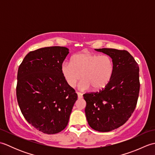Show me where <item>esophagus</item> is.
<instances>
[{"label": "esophagus", "instance_id": "esophagus-1", "mask_svg": "<svg viewBox=\"0 0 155 155\" xmlns=\"http://www.w3.org/2000/svg\"><path fill=\"white\" fill-rule=\"evenodd\" d=\"M77 96H78V99H81V98H83V94L81 93H78V92H77Z\"/></svg>", "mask_w": 155, "mask_h": 155}]
</instances>
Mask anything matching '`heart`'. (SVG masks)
Returning <instances> with one entry per match:
<instances>
[{"label":"heart","mask_w":155,"mask_h":155,"mask_svg":"<svg viewBox=\"0 0 155 155\" xmlns=\"http://www.w3.org/2000/svg\"><path fill=\"white\" fill-rule=\"evenodd\" d=\"M61 73L67 83L74 87L81 77L78 85L81 91L100 90L109 83L114 72L113 59L108 55L83 52L72 56L71 62H62Z\"/></svg>","instance_id":"1"}]
</instances>
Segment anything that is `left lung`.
I'll list each match as a JSON object with an SVG mask.
<instances>
[{"mask_svg":"<svg viewBox=\"0 0 155 155\" xmlns=\"http://www.w3.org/2000/svg\"><path fill=\"white\" fill-rule=\"evenodd\" d=\"M112 58L114 72L109 83L97 93L83 94L87 103L85 114L89 126L99 132H108L128 120L139 97V67L127 51L95 49Z\"/></svg>","mask_w":155,"mask_h":155,"instance_id":"1","label":"left lung"}]
</instances>
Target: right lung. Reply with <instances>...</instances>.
I'll return each mask as SVG.
<instances>
[{
	"instance_id": "obj_1",
	"label": "right lung",
	"mask_w": 155,
	"mask_h": 155,
	"mask_svg": "<svg viewBox=\"0 0 155 155\" xmlns=\"http://www.w3.org/2000/svg\"><path fill=\"white\" fill-rule=\"evenodd\" d=\"M68 51L64 47L39 48L27 54L18 67L20 109L29 124L48 134L64 129L77 100L61 71Z\"/></svg>"
}]
</instances>
